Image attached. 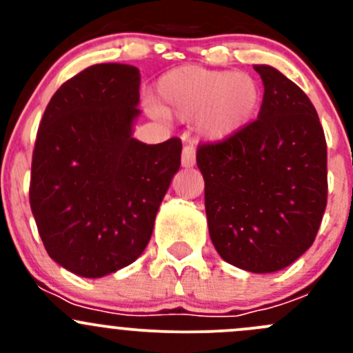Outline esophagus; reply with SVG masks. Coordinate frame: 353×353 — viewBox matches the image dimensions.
Returning <instances> with one entry per match:
<instances>
[{"label": "esophagus", "mask_w": 353, "mask_h": 353, "mask_svg": "<svg viewBox=\"0 0 353 353\" xmlns=\"http://www.w3.org/2000/svg\"><path fill=\"white\" fill-rule=\"evenodd\" d=\"M183 167H186V169H190V167H193L194 163H196V155H194V148L191 147V145H186L183 150Z\"/></svg>", "instance_id": "obj_1"}]
</instances>
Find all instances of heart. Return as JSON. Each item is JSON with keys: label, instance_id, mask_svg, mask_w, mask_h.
Here are the masks:
<instances>
[{"label": "heart", "instance_id": "heart-1", "mask_svg": "<svg viewBox=\"0 0 353 353\" xmlns=\"http://www.w3.org/2000/svg\"><path fill=\"white\" fill-rule=\"evenodd\" d=\"M155 92L160 109L179 119H196L198 131L210 141H225L244 131L263 102L261 87L251 74L201 66L167 71Z\"/></svg>", "mask_w": 353, "mask_h": 353}]
</instances>
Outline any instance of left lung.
<instances>
[{
  "instance_id": "left-lung-1",
  "label": "left lung",
  "mask_w": 353,
  "mask_h": 353,
  "mask_svg": "<svg viewBox=\"0 0 353 353\" xmlns=\"http://www.w3.org/2000/svg\"><path fill=\"white\" fill-rule=\"evenodd\" d=\"M265 85L261 110L244 131L201 145L205 210L223 261L273 273L316 239L328 199L326 140L307 95L276 68L254 65Z\"/></svg>"
}]
</instances>
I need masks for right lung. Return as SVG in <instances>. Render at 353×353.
Masks as SVG:
<instances>
[{
  "mask_svg": "<svg viewBox=\"0 0 353 353\" xmlns=\"http://www.w3.org/2000/svg\"><path fill=\"white\" fill-rule=\"evenodd\" d=\"M140 70L102 63L52 95L37 131L30 208L48 254L85 279L131 265L147 248L181 167L179 138H133Z\"/></svg>",
  "mask_w": 353,
  "mask_h": 353,
  "instance_id": "obj_1",
  "label": "right lung"
}]
</instances>
